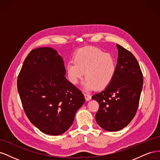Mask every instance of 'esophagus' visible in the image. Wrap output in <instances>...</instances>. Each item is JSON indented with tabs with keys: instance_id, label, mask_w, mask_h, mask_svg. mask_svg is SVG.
I'll list each match as a JSON object with an SVG mask.
<instances>
[{
	"instance_id": "1",
	"label": "esophagus",
	"mask_w": 160,
	"mask_h": 160,
	"mask_svg": "<svg viewBox=\"0 0 160 160\" xmlns=\"http://www.w3.org/2000/svg\"><path fill=\"white\" fill-rule=\"evenodd\" d=\"M84 95H85V98L86 101H89L91 99V96L89 94H88V93H85Z\"/></svg>"
}]
</instances>
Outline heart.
<instances>
[{"mask_svg":"<svg viewBox=\"0 0 160 160\" xmlns=\"http://www.w3.org/2000/svg\"><path fill=\"white\" fill-rule=\"evenodd\" d=\"M116 70L113 57L96 47L80 50L74 58V62L67 66V76L72 84H77L85 77V87L88 89L106 88L113 79Z\"/></svg>","mask_w":160,"mask_h":160,"instance_id":"obj_1","label":"heart"}]
</instances>
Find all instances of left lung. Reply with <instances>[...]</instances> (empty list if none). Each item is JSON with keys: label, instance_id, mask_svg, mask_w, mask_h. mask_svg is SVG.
Segmentation results:
<instances>
[{"label": "left lung", "instance_id": "obj_1", "mask_svg": "<svg viewBox=\"0 0 160 160\" xmlns=\"http://www.w3.org/2000/svg\"><path fill=\"white\" fill-rule=\"evenodd\" d=\"M118 59L113 79L103 91L92 96L99 108L96 122L108 132L122 129L136 114L143 88V74L136 58L117 44Z\"/></svg>", "mask_w": 160, "mask_h": 160}]
</instances>
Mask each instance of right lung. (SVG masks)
Listing matches in <instances>:
<instances>
[{
	"label": "right lung",
	"mask_w": 160,
	"mask_h": 160,
	"mask_svg": "<svg viewBox=\"0 0 160 160\" xmlns=\"http://www.w3.org/2000/svg\"><path fill=\"white\" fill-rule=\"evenodd\" d=\"M61 57L51 47L32 49L18 75L17 89L28 119L41 132L65 133L85 103L82 91L67 80Z\"/></svg>",
	"instance_id": "obj_1"
}]
</instances>
